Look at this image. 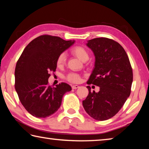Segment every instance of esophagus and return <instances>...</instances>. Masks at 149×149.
<instances>
[{"label": "esophagus", "instance_id": "esophagus-1", "mask_svg": "<svg viewBox=\"0 0 149 149\" xmlns=\"http://www.w3.org/2000/svg\"><path fill=\"white\" fill-rule=\"evenodd\" d=\"M79 85H72V88L73 89H77V88H79Z\"/></svg>", "mask_w": 149, "mask_h": 149}]
</instances>
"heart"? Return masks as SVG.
Masks as SVG:
<instances>
[{"mask_svg": "<svg viewBox=\"0 0 149 149\" xmlns=\"http://www.w3.org/2000/svg\"><path fill=\"white\" fill-rule=\"evenodd\" d=\"M71 52L74 54L77 58H79L82 62H86L89 58V52L85 48L82 46H75L71 49ZM65 62V54L64 53L60 54L57 58L56 64L58 67H61L64 64ZM67 79L69 81L73 83H77L80 79V76L75 73H71L67 75Z\"/></svg>", "mask_w": 149, "mask_h": 149, "instance_id": "obj_1", "label": "heart"}]
</instances>
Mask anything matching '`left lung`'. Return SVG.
<instances>
[{
    "instance_id": "1",
    "label": "left lung",
    "mask_w": 149,
    "mask_h": 149,
    "mask_svg": "<svg viewBox=\"0 0 149 149\" xmlns=\"http://www.w3.org/2000/svg\"><path fill=\"white\" fill-rule=\"evenodd\" d=\"M87 46L95 57V67L87 81L100 87L91 91L83 100L85 110L96 120L104 121L114 116L130 97L133 72L125 50L114 40L100 37L87 41Z\"/></svg>"
}]
</instances>
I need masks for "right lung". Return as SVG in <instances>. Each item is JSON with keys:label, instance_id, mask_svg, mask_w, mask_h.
<instances>
[{"label": "right lung", "instance_id": "1", "mask_svg": "<svg viewBox=\"0 0 149 149\" xmlns=\"http://www.w3.org/2000/svg\"><path fill=\"white\" fill-rule=\"evenodd\" d=\"M59 37L41 35L25 48L15 69V89L20 102L29 114L36 118H47L56 112L62 97L72 87L65 83L49 85L50 72L56 69L60 54L74 45Z\"/></svg>", "mask_w": 149, "mask_h": 149}]
</instances>
